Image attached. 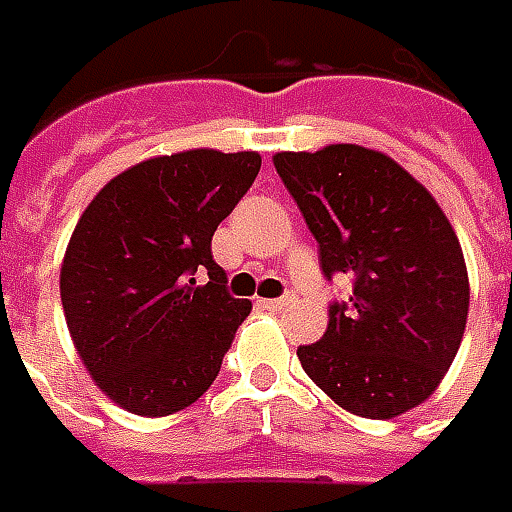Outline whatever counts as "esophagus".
<instances>
[{
    "mask_svg": "<svg viewBox=\"0 0 512 512\" xmlns=\"http://www.w3.org/2000/svg\"><path fill=\"white\" fill-rule=\"evenodd\" d=\"M267 308H275V311H281V308L292 306L295 303V295H284V297H275V300H262Z\"/></svg>",
    "mask_w": 512,
    "mask_h": 512,
    "instance_id": "obj_1",
    "label": "esophagus"
}]
</instances>
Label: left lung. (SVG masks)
I'll list each match as a JSON object with an SVG mask.
<instances>
[{
	"label": "left lung",
	"mask_w": 512,
	"mask_h": 512,
	"mask_svg": "<svg viewBox=\"0 0 512 512\" xmlns=\"http://www.w3.org/2000/svg\"><path fill=\"white\" fill-rule=\"evenodd\" d=\"M273 165L320 245L325 278H353L320 342L297 347L306 375L355 416L411 411L438 389L466 331L455 228L427 187L372 148L281 151Z\"/></svg>",
	"instance_id": "obj_1"
}]
</instances>
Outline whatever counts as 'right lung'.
Here are the masks:
<instances>
[{"instance_id":"add662e5","label":"right lung","mask_w":512,"mask_h":512,"mask_svg":"<svg viewBox=\"0 0 512 512\" xmlns=\"http://www.w3.org/2000/svg\"><path fill=\"white\" fill-rule=\"evenodd\" d=\"M256 151L192 148L107 181L60 270L68 331L90 378L137 416H170L215 383L250 300L231 297L212 237L259 176ZM206 269L210 284L191 275Z\"/></svg>"}]
</instances>
